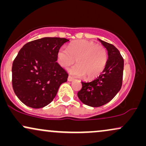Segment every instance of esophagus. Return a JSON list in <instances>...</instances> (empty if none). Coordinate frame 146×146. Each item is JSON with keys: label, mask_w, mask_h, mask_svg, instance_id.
Wrapping results in <instances>:
<instances>
[{"label": "esophagus", "mask_w": 146, "mask_h": 146, "mask_svg": "<svg viewBox=\"0 0 146 146\" xmlns=\"http://www.w3.org/2000/svg\"><path fill=\"white\" fill-rule=\"evenodd\" d=\"M73 77H71V76H68V81H69V82H71V81H73Z\"/></svg>", "instance_id": "esophagus-1"}]
</instances>
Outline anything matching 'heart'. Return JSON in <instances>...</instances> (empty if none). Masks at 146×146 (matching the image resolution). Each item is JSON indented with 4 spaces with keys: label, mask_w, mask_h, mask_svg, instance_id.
I'll return each instance as SVG.
<instances>
[{
    "label": "heart",
    "mask_w": 146,
    "mask_h": 146,
    "mask_svg": "<svg viewBox=\"0 0 146 146\" xmlns=\"http://www.w3.org/2000/svg\"><path fill=\"white\" fill-rule=\"evenodd\" d=\"M57 58L59 64L64 68L73 65L76 60L77 65L69 70L70 73L77 77L85 75L87 79H93L101 74L105 68L108 53L103 45L82 40L71 42L68 50L60 48Z\"/></svg>",
    "instance_id": "obj_1"
}]
</instances>
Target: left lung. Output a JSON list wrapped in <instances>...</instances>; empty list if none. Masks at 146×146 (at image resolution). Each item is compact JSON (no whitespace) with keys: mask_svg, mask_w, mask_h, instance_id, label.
<instances>
[{"mask_svg":"<svg viewBox=\"0 0 146 146\" xmlns=\"http://www.w3.org/2000/svg\"><path fill=\"white\" fill-rule=\"evenodd\" d=\"M108 51V58L106 67L100 76L90 82H82L78 96L83 104L92 107H100L114 98L122 86L123 59L114 45L99 39Z\"/></svg>","mask_w":146,"mask_h":146,"instance_id":"obj_1","label":"left lung"}]
</instances>
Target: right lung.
<instances>
[{
  "label": "right lung",
  "mask_w": 146,
  "mask_h": 146,
  "mask_svg": "<svg viewBox=\"0 0 146 146\" xmlns=\"http://www.w3.org/2000/svg\"><path fill=\"white\" fill-rule=\"evenodd\" d=\"M66 38H42L29 42L18 52L12 64V86L24 104L33 108L53 101L68 73L56 62L58 50Z\"/></svg>",
  "instance_id": "add662e5"
}]
</instances>
